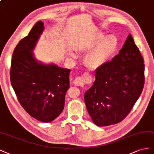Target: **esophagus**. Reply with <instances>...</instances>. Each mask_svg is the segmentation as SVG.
Returning <instances> with one entry per match:
<instances>
[{"label":"esophagus","instance_id":"obj_1","mask_svg":"<svg viewBox=\"0 0 154 154\" xmlns=\"http://www.w3.org/2000/svg\"><path fill=\"white\" fill-rule=\"evenodd\" d=\"M73 82L77 86L82 87L86 82V79L84 77H78L75 79V80L73 81Z\"/></svg>","mask_w":154,"mask_h":154}]
</instances>
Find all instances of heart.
<instances>
[{
    "instance_id": "1",
    "label": "heart",
    "mask_w": 154,
    "mask_h": 154,
    "mask_svg": "<svg viewBox=\"0 0 154 154\" xmlns=\"http://www.w3.org/2000/svg\"><path fill=\"white\" fill-rule=\"evenodd\" d=\"M97 45L89 52L84 58V63L91 70L102 67L115 55L118 46V38L114 35H108L100 32L95 38Z\"/></svg>"
}]
</instances>
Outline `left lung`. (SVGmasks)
<instances>
[{
  "label": "left lung",
  "mask_w": 154,
  "mask_h": 154,
  "mask_svg": "<svg viewBox=\"0 0 154 154\" xmlns=\"http://www.w3.org/2000/svg\"><path fill=\"white\" fill-rule=\"evenodd\" d=\"M96 80L84 94L89 115L98 126L122 122L141 95L145 64L130 34L118 55L96 69Z\"/></svg>",
  "instance_id": "obj_1"
}]
</instances>
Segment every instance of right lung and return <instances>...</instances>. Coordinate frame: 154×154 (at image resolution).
<instances>
[{
    "label": "right lung",
    "instance_id": "1",
    "mask_svg": "<svg viewBox=\"0 0 154 154\" xmlns=\"http://www.w3.org/2000/svg\"><path fill=\"white\" fill-rule=\"evenodd\" d=\"M44 29L38 22L13 51L10 81L18 100L28 114L42 122H50L63 111L70 70L36 61L33 51Z\"/></svg>",
    "mask_w": 154,
    "mask_h": 154
}]
</instances>
